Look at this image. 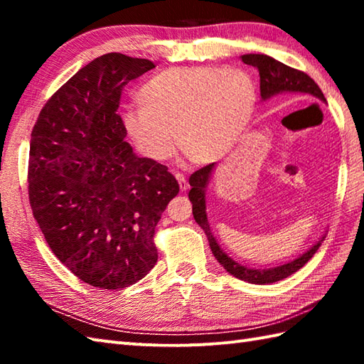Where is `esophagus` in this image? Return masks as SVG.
<instances>
[{"label":"esophagus","instance_id":"1","mask_svg":"<svg viewBox=\"0 0 364 364\" xmlns=\"http://www.w3.org/2000/svg\"><path fill=\"white\" fill-rule=\"evenodd\" d=\"M175 178H176L178 184H180V191H181V192H184V191H186V189L189 188V184H188V181H186V176H184L183 173L176 172V173H175Z\"/></svg>","mask_w":364,"mask_h":364}]
</instances>
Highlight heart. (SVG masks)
<instances>
[{
  "instance_id": "heart-1",
  "label": "heart",
  "mask_w": 364,
  "mask_h": 364,
  "mask_svg": "<svg viewBox=\"0 0 364 364\" xmlns=\"http://www.w3.org/2000/svg\"><path fill=\"white\" fill-rule=\"evenodd\" d=\"M257 86L242 68L176 67L151 76L125 106L120 122L137 151L166 161L176 142L191 162L210 164L241 139L257 105Z\"/></svg>"
}]
</instances>
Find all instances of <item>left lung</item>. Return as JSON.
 Masks as SVG:
<instances>
[{"label":"left lung","mask_w":364,"mask_h":364,"mask_svg":"<svg viewBox=\"0 0 364 364\" xmlns=\"http://www.w3.org/2000/svg\"><path fill=\"white\" fill-rule=\"evenodd\" d=\"M241 59L244 64L258 68L259 90H261L262 100H269L277 95H300V97L306 95V97L318 98L321 102H327L318 84H316L314 80H311L310 76L304 72L278 63V60L267 56V54H244V56H241ZM213 170H214V164H210L198 168L197 172L191 175L189 200L192 203V214H194L196 222L203 228L213 255L215 257V259H218L220 264L227 269L228 274L239 278V280L249 282L253 284H269V283L280 282L283 278L297 272L300 267H304L306 262L313 258V255L318 252V249L323 241V236L311 247L310 250H306L304 255H300L299 258L277 267L250 269L247 266L239 264V262H236L235 259H231L228 255L220 249L218 241H215L206 218L205 192L208 188V183H210Z\"/></svg>","instance_id":"8db88e82"}]
</instances>
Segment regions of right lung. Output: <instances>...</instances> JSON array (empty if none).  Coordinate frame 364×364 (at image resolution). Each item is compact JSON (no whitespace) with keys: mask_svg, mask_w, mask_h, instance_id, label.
I'll return each mask as SVG.
<instances>
[{"mask_svg":"<svg viewBox=\"0 0 364 364\" xmlns=\"http://www.w3.org/2000/svg\"><path fill=\"white\" fill-rule=\"evenodd\" d=\"M151 68L103 54L45 103L31 133L34 219L58 259L100 289L127 288L154 267V228L180 191L166 166L136 156L117 114L123 87Z\"/></svg>","mask_w":364,"mask_h":364,"instance_id":"obj_1","label":"right lung"}]
</instances>
